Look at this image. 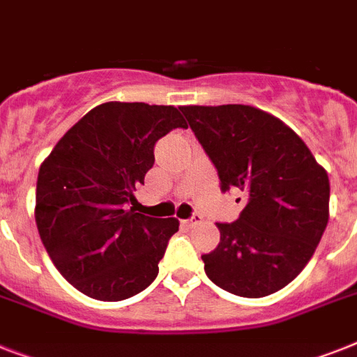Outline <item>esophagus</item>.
<instances>
[{"instance_id": "34e87169", "label": "esophagus", "mask_w": 357, "mask_h": 357, "mask_svg": "<svg viewBox=\"0 0 357 357\" xmlns=\"http://www.w3.org/2000/svg\"><path fill=\"white\" fill-rule=\"evenodd\" d=\"M202 220H203V215L199 214V212H194V214L190 215V218H188V220H185L183 223L187 225V227H196V225L202 223Z\"/></svg>"}]
</instances>
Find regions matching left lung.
Returning <instances> with one entry per match:
<instances>
[{
  "label": "left lung",
  "instance_id": "obj_1",
  "mask_svg": "<svg viewBox=\"0 0 357 357\" xmlns=\"http://www.w3.org/2000/svg\"><path fill=\"white\" fill-rule=\"evenodd\" d=\"M214 163L221 192L239 188L245 208L218 223L220 245L203 254L208 280L230 294L263 298L310 261L328 223L331 183L303 139L248 105L179 107ZM241 199V197H239Z\"/></svg>",
  "mask_w": 357,
  "mask_h": 357
}]
</instances>
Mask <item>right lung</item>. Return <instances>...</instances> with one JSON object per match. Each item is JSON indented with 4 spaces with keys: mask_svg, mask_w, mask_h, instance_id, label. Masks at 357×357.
Here are the masks:
<instances>
[{
    "mask_svg": "<svg viewBox=\"0 0 357 357\" xmlns=\"http://www.w3.org/2000/svg\"><path fill=\"white\" fill-rule=\"evenodd\" d=\"M172 128H187L172 105H98L40 167V238L63 278L89 298H132L160 272L179 221L139 214L128 205L154 165L155 142Z\"/></svg>",
    "mask_w": 357,
    "mask_h": 357,
    "instance_id": "obj_1",
    "label": "right lung"
}]
</instances>
